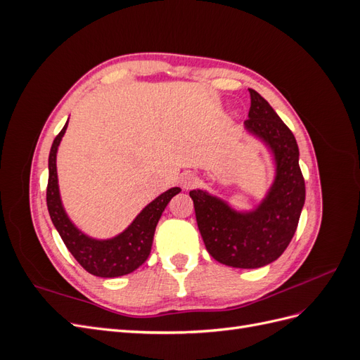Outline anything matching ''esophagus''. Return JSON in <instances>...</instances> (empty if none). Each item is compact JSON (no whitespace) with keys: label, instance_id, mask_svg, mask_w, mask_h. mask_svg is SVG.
I'll use <instances>...</instances> for the list:
<instances>
[{"label":"esophagus","instance_id":"esophagus-1","mask_svg":"<svg viewBox=\"0 0 360 360\" xmlns=\"http://www.w3.org/2000/svg\"><path fill=\"white\" fill-rule=\"evenodd\" d=\"M197 177L193 176L192 172H184L183 176L180 177V186L183 188V189H191L192 186H195V184H197Z\"/></svg>","mask_w":360,"mask_h":360}]
</instances>
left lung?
Masks as SVG:
<instances>
[{"label":"left lung","mask_w":360,"mask_h":360,"mask_svg":"<svg viewBox=\"0 0 360 360\" xmlns=\"http://www.w3.org/2000/svg\"><path fill=\"white\" fill-rule=\"evenodd\" d=\"M249 94L245 127L269 146L276 162V177L267 197L255 210L243 213L204 191L189 192L209 254L238 269L263 267L278 259L296 233L304 204L296 138L264 97L250 89Z\"/></svg>","instance_id":"1"}]
</instances>
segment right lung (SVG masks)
I'll use <instances>...</instances> for the list:
<instances>
[{
  "label": "right lung",
  "mask_w": 360,
  "mask_h": 360,
  "mask_svg": "<svg viewBox=\"0 0 360 360\" xmlns=\"http://www.w3.org/2000/svg\"><path fill=\"white\" fill-rule=\"evenodd\" d=\"M68 123L56 136L49 151V179L46 188V204L53 226L57 228L64 245L75 259L89 271L101 278H117L136 270L148 258L156 225L165 207L174 195L181 189L171 188L151 201L126 230L108 240H96L81 233L63 209L57 179V150L66 132Z\"/></svg>",
  "instance_id": "add662e5"
}]
</instances>
